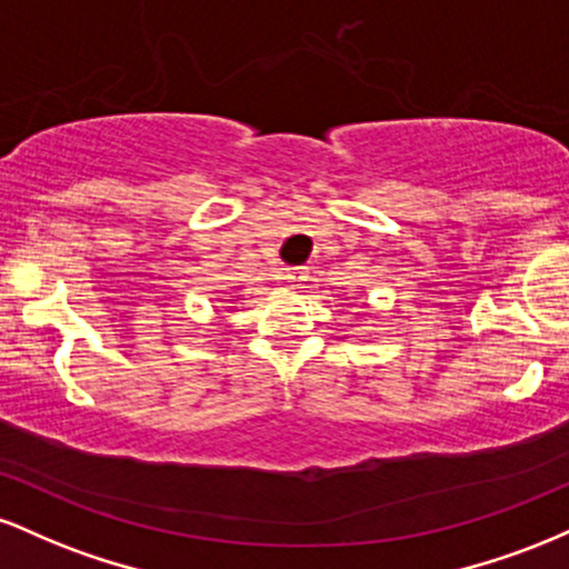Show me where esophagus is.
<instances>
[{"mask_svg":"<svg viewBox=\"0 0 569 569\" xmlns=\"http://www.w3.org/2000/svg\"><path fill=\"white\" fill-rule=\"evenodd\" d=\"M307 276V267H283V278L286 280H302Z\"/></svg>","mask_w":569,"mask_h":569,"instance_id":"1","label":"esophagus"}]
</instances>
